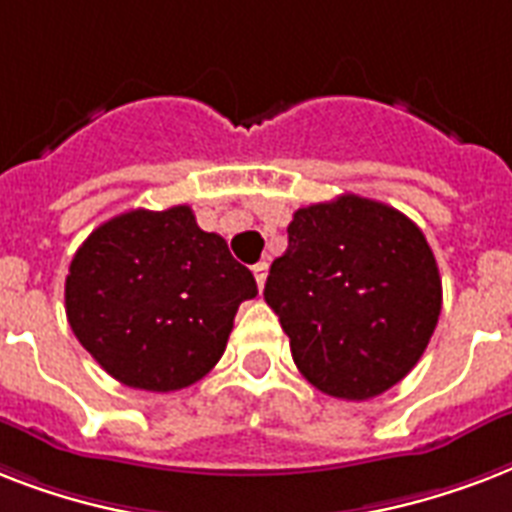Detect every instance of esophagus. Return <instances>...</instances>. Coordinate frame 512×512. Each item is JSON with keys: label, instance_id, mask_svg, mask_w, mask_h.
<instances>
[{"label": "esophagus", "instance_id": "1", "mask_svg": "<svg viewBox=\"0 0 512 512\" xmlns=\"http://www.w3.org/2000/svg\"><path fill=\"white\" fill-rule=\"evenodd\" d=\"M252 273H255L257 287L263 289L265 287V279H268V263H257L255 268H252Z\"/></svg>", "mask_w": 512, "mask_h": 512}]
</instances>
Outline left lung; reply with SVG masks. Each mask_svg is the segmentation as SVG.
<instances>
[{"instance_id": "obj_1", "label": "left lung", "mask_w": 512, "mask_h": 512, "mask_svg": "<svg viewBox=\"0 0 512 512\" xmlns=\"http://www.w3.org/2000/svg\"><path fill=\"white\" fill-rule=\"evenodd\" d=\"M265 281L297 369L345 401L412 372L441 316V276L422 231L382 201L342 193L297 209Z\"/></svg>"}]
</instances>
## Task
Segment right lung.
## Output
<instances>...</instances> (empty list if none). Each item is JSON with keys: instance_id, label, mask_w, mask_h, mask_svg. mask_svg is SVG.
<instances>
[{"instance_id": "obj_1", "label": "right lung", "mask_w": 512, "mask_h": 512, "mask_svg": "<svg viewBox=\"0 0 512 512\" xmlns=\"http://www.w3.org/2000/svg\"><path fill=\"white\" fill-rule=\"evenodd\" d=\"M255 276L191 207L130 209L76 249L66 316L76 340L127 388L170 393L220 361Z\"/></svg>"}]
</instances>
